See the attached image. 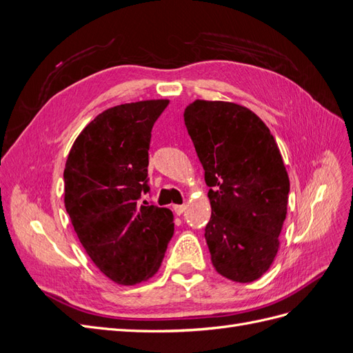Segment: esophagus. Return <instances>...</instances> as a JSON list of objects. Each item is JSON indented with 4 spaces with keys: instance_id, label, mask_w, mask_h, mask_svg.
Wrapping results in <instances>:
<instances>
[{
    "instance_id": "obj_1",
    "label": "esophagus",
    "mask_w": 353,
    "mask_h": 353,
    "mask_svg": "<svg viewBox=\"0 0 353 353\" xmlns=\"http://www.w3.org/2000/svg\"><path fill=\"white\" fill-rule=\"evenodd\" d=\"M185 209H187L185 205H175V206H174V212L176 213V215H181V213H184Z\"/></svg>"
}]
</instances>
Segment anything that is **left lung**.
<instances>
[{"instance_id": "8db88e82", "label": "left lung", "mask_w": 353, "mask_h": 353, "mask_svg": "<svg viewBox=\"0 0 353 353\" xmlns=\"http://www.w3.org/2000/svg\"><path fill=\"white\" fill-rule=\"evenodd\" d=\"M184 122L209 187L212 263L231 281L252 283L272 265L287 215L280 148L261 117L236 103L196 100Z\"/></svg>"}]
</instances>
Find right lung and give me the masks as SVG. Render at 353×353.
<instances>
[{
  "mask_svg": "<svg viewBox=\"0 0 353 353\" xmlns=\"http://www.w3.org/2000/svg\"><path fill=\"white\" fill-rule=\"evenodd\" d=\"M169 100L126 103L104 110L74 140L63 178L65 206L95 266L122 285L157 272L174 236L166 208L138 205L148 193L152 130Z\"/></svg>",
  "mask_w": 353,
  "mask_h": 353,
  "instance_id": "obj_1",
  "label": "right lung"
}]
</instances>
